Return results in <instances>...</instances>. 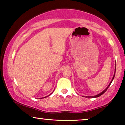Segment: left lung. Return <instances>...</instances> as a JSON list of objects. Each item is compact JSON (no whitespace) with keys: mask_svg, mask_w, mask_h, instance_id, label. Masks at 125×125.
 <instances>
[{"mask_svg":"<svg viewBox=\"0 0 125 125\" xmlns=\"http://www.w3.org/2000/svg\"><path fill=\"white\" fill-rule=\"evenodd\" d=\"M115 69H116V64H115V73H114V75H113V78H112L111 82H110V83H109V85H108V87H107L106 88H105V89H104V90L103 91H102V92H101V93H100V94H97V95H96V96H83V97H99V96H101L103 94H104V93L106 91L107 89H108V88L109 87V86L110 85V84H111L112 82H113V79H114V78H115Z\"/></svg>","mask_w":125,"mask_h":125,"instance_id":"left-lung-1","label":"left lung"}]
</instances>
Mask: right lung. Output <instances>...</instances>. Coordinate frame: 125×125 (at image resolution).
<instances>
[{
    "instance_id": "right-lung-1",
    "label": "right lung",
    "mask_w": 125,
    "mask_h": 125,
    "mask_svg": "<svg viewBox=\"0 0 125 125\" xmlns=\"http://www.w3.org/2000/svg\"><path fill=\"white\" fill-rule=\"evenodd\" d=\"M50 94H49V96H50ZM46 97H47V96H46ZM45 97H43V98H45Z\"/></svg>"
}]
</instances>
